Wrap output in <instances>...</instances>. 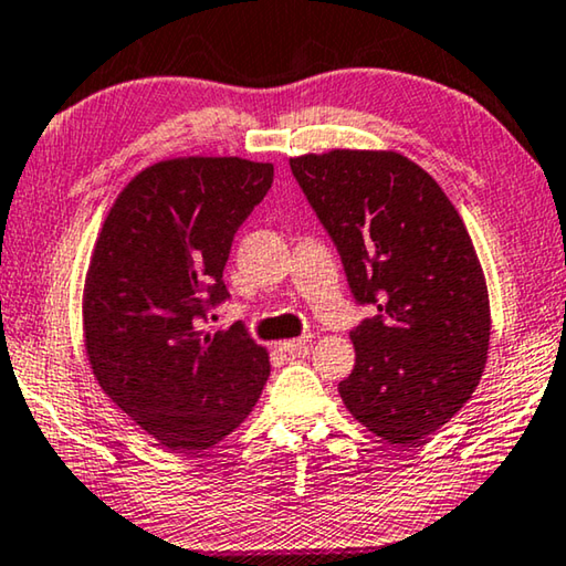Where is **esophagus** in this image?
I'll list each match as a JSON object with an SVG mask.
<instances>
[{"label": "esophagus", "instance_id": "34e87169", "mask_svg": "<svg viewBox=\"0 0 566 566\" xmlns=\"http://www.w3.org/2000/svg\"><path fill=\"white\" fill-rule=\"evenodd\" d=\"M277 349L285 352V354H303V352L308 349V336H303V338H289V342L277 344Z\"/></svg>", "mask_w": 566, "mask_h": 566}]
</instances>
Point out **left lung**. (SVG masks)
I'll list each match as a JSON object with an SVG mask.
<instances>
[{
	"mask_svg": "<svg viewBox=\"0 0 566 566\" xmlns=\"http://www.w3.org/2000/svg\"><path fill=\"white\" fill-rule=\"evenodd\" d=\"M336 242L352 293L377 316L352 332L346 410L392 446L440 430L475 392L491 344L489 285L453 202L428 171L389 149L291 159Z\"/></svg>",
	"mask_w": 566,
	"mask_h": 566,
	"instance_id": "left-lung-1",
	"label": "left lung"
}]
</instances>
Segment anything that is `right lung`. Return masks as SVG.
<instances>
[{
    "instance_id": "obj_1",
    "label": "right lung",
    "mask_w": 566,
    "mask_h": 566,
    "mask_svg": "<svg viewBox=\"0 0 566 566\" xmlns=\"http://www.w3.org/2000/svg\"><path fill=\"white\" fill-rule=\"evenodd\" d=\"M273 185V164L174 156L138 171L113 202L83 289L93 377L164 448L197 455L240 428L271 356L240 324L202 332L228 298L222 271L242 220Z\"/></svg>"
}]
</instances>
